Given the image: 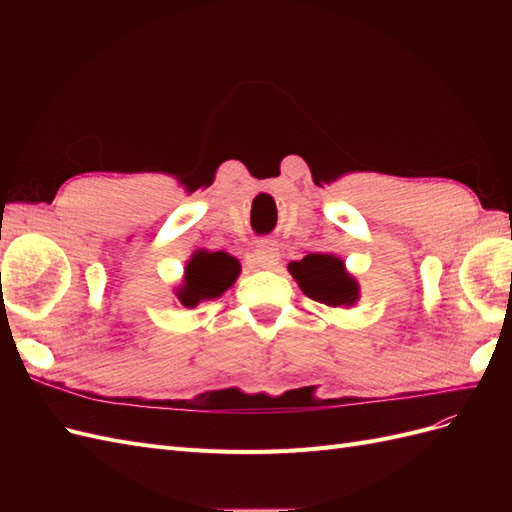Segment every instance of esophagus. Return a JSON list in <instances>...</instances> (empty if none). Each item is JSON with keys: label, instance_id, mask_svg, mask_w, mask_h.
<instances>
[{"label": "esophagus", "instance_id": "esophagus-1", "mask_svg": "<svg viewBox=\"0 0 512 512\" xmlns=\"http://www.w3.org/2000/svg\"><path fill=\"white\" fill-rule=\"evenodd\" d=\"M277 260H280V250H277V245L269 239H262L256 243L254 247V254H252V262L260 269H273L277 265Z\"/></svg>", "mask_w": 512, "mask_h": 512}]
</instances>
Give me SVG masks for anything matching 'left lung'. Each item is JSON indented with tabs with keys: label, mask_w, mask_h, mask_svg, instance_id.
<instances>
[{
	"label": "left lung",
	"mask_w": 512,
	"mask_h": 512,
	"mask_svg": "<svg viewBox=\"0 0 512 512\" xmlns=\"http://www.w3.org/2000/svg\"><path fill=\"white\" fill-rule=\"evenodd\" d=\"M288 271L309 299L331 307L352 305L359 299V286L346 273L344 262L331 254H307L290 262Z\"/></svg>",
	"instance_id": "obj_1"
}]
</instances>
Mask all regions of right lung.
I'll return each instance as SVG.
<instances>
[{
	"label": "right lung",
	"mask_w": 512,
	"mask_h": 512,
	"mask_svg": "<svg viewBox=\"0 0 512 512\" xmlns=\"http://www.w3.org/2000/svg\"><path fill=\"white\" fill-rule=\"evenodd\" d=\"M239 275V262L228 254H196L185 267V286L179 290V301L194 307L200 301L220 297Z\"/></svg>",
	"instance_id": "1"
}]
</instances>
